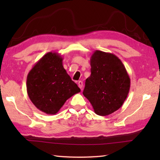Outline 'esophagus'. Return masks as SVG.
<instances>
[{"label": "esophagus", "mask_w": 160, "mask_h": 160, "mask_svg": "<svg viewBox=\"0 0 160 160\" xmlns=\"http://www.w3.org/2000/svg\"><path fill=\"white\" fill-rule=\"evenodd\" d=\"M78 87H79L81 89H82V88L83 87V82H82V81H79V82H78Z\"/></svg>", "instance_id": "1"}]
</instances>
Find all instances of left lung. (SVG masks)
<instances>
[{
  "instance_id": "8db88e82",
  "label": "left lung",
  "mask_w": 160,
  "mask_h": 160,
  "mask_svg": "<svg viewBox=\"0 0 160 160\" xmlns=\"http://www.w3.org/2000/svg\"><path fill=\"white\" fill-rule=\"evenodd\" d=\"M90 63L91 74L86 80L83 95L97 115H110L127 99L130 78L123 63L113 53L95 51Z\"/></svg>"
}]
</instances>
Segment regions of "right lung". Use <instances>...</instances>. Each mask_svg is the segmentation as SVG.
Segmentation results:
<instances>
[{
    "mask_svg": "<svg viewBox=\"0 0 160 160\" xmlns=\"http://www.w3.org/2000/svg\"><path fill=\"white\" fill-rule=\"evenodd\" d=\"M63 58L56 52L43 56L27 77V91L34 106L48 115H55L80 88L67 74Z\"/></svg>",
    "mask_w": 160,
    "mask_h": 160,
    "instance_id": "add662e5",
    "label": "right lung"
}]
</instances>
